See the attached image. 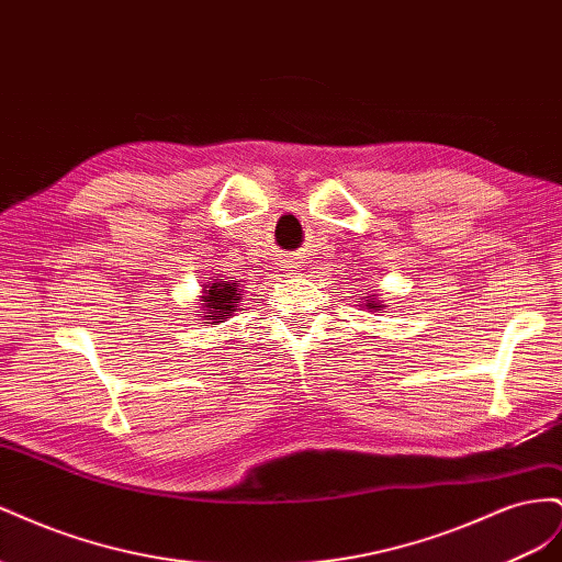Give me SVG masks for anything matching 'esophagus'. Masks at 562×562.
Instances as JSON below:
<instances>
[{"mask_svg": "<svg viewBox=\"0 0 562 562\" xmlns=\"http://www.w3.org/2000/svg\"><path fill=\"white\" fill-rule=\"evenodd\" d=\"M281 265H283V271H288V274H293V271H297V267H300L297 258H283Z\"/></svg>", "mask_w": 562, "mask_h": 562, "instance_id": "34e87169", "label": "esophagus"}]
</instances>
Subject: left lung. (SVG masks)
Wrapping results in <instances>:
<instances>
[{"label": "left lung", "mask_w": 562, "mask_h": 562, "mask_svg": "<svg viewBox=\"0 0 562 562\" xmlns=\"http://www.w3.org/2000/svg\"><path fill=\"white\" fill-rule=\"evenodd\" d=\"M366 307H368V310H375V312H380V310L384 307V304H382V302H378L375 297H370V300L366 302Z\"/></svg>", "instance_id": "left-lung-1"}]
</instances>
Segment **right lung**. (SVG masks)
<instances>
[{
  "label": "right lung",
  "instance_id": "1",
  "mask_svg": "<svg viewBox=\"0 0 562 562\" xmlns=\"http://www.w3.org/2000/svg\"><path fill=\"white\" fill-rule=\"evenodd\" d=\"M239 300H241L239 285L232 281L215 279L213 283L203 288V295H201V312L206 314L203 316V323H211V326L223 323L234 314V307Z\"/></svg>",
  "mask_w": 562,
  "mask_h": 562
}]
</instances>
